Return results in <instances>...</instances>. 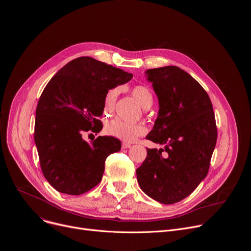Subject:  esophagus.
I'll use <instances>...</instances> for the list:
<instances>
[{
	"label": "esophagus",
	"mask_w": 251,
	"mask_h": 251,
	"mask_svg": "<svg viewBox=\"0 0 251 251\" xmlns=\"http://www.w3.org/2000/svg\"><path fill=\"white\" fill-rule=\"evenodd\" d=\"M130 147H131V144H129V143H127V142H123L122 143V148L123 149H128Z\"/></svg>",
	"instance_id": "1"
}]
</instances>
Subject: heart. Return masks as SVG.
Masks as SVG:
<instances>
[{
    "instance_id": "heart-1",
    "label": "heart",
    "mask_w": 251,
    "mask_h": 251,
    "mask_svg": "<svg viewBox=\"0 0 251 251\" xmlns=\"http://www.w3.org/2000/svg\"><path fill=\"white\" fill-rule=\"evenodd\" d=\"M119 92V87H112L107 90L103 99L104 114H111L114 111ZM131 92L143 108L148 109L152 106L154 97L148 86L143 84L135 85L132 87ZM105 132L109 136L120 139L124 142H134L139 137L144 136L147 133V127L141 123L132 124L119 118H115L105 125Z\"/></svg>"
}]
</instances>
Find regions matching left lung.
Here are the masks:
<instances>
[{
    "label": "left lung",
    "instance_id": "left-lung-1",
    "mask_svg": "<svg viewBox=\"0 0 251 251\" xmlns=\"http://www.w3.org/2000/svg\"><path fill=\"white\" fill-rule=\"evenodd\" d=\"M146 75L160 106L146 138L166 146L147 149L137 180L150 198L172 204L190 196L206 176L218 139L216 118L206 91L185 70L171 65Z\"/></svg>",
    "mask_w": 251,
    "mask_h": 251
}]
</instances>
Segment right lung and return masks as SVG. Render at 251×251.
<instances>
[{"label":"right lung","mask_w":251,"mask_h":251,"mask_svg":"<svg viewBox=\"0 0 251 251\" xmlns=\"http://www.w3.org/2000/svg\"><path fill=\"white\" fill-rule=\"evenodd\" d=\"M132 77L81 56L66 63L45 87L35 110L34 143L43 174L57 192L78 196L100 183L106 158L120 151L121 142L98 136L87 143L82 136L101 131L105 93Z\"/></svg>","instance_id":"add662e5"}]
</instances>
